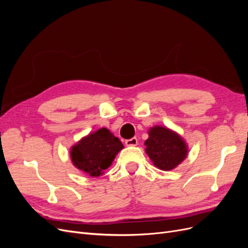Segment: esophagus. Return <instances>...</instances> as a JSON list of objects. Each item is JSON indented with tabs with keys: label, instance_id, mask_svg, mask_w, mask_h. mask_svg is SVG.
Here are the masks:
<instances>
[{
	"label": "esophagus",
	"instance_id": "1",
	"mask_svg": "<svg viewBox=\"0 0 248 248\" xmlns=\"http://www.w3.org/2000/svg\"><path fill=\"white\" fill-rule=\"evenodd\" d=\"M125 144H126V146H128V147L137 146L138 145V139L137 138H132L130 140H125Z\"/></svg>",
	"mask_w": 248,
	"mask_h": 248
}]
</instances>
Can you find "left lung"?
I'll list each match as a JSON object with an SVG mask.
<instances>
[{
    "label": "left lung",
    "instance_id": "8db88e82",
    "mask_svg": "<svg viewBox=\"0 0 248 248\" xmlns=\"http://www.w3.org/2000/svg\"><path fill=\"white\" fill-rule=\"evenodd\" d=\"M148 134L145 151L159 170H174L188 155V146L184 139L168 127L153 126L149 129Z\"/></svg>",
    "mask_w": 248,
    "mask_h": 248
}]
</instances>
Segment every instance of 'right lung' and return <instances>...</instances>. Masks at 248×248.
Here are the masks:
<instances>
[{"label":"right lung","mask_w":248,"mask_h":248,"mask_svg":"<svg viewBox=\"0 0 248 248\" xmlns=\"http://www.w3.org/2000/svg\"><path fill=\"white\" fill-rule=\"evenodd\" d=\"M123 144L108 128H102L81 138L70 148L73 166L90 177L101 176L111 166Z\"/></svg>","instance_id":"obj_1"}]
</instances>
